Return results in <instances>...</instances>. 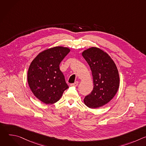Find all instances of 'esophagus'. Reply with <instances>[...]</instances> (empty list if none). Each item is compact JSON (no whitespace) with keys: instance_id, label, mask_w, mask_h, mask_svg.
<instances>
[{"instance_id":"1","label":"esophagus","mask_w":146,"mask_h":146,"mask_svg":"<svg viewBox=\"0 0 146 146\" xmlns=\"http://www.w3.org/2000/svg\"><path fill=\"white\" fill-rule=\"evenodd\" d=\"M78 81H76L74 83H73V84H70V86L76 87V86H78Z\"/></svg>"}]
</instances>
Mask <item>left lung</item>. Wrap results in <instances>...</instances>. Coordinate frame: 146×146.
<instances>
[{"instance_id": "1", "label": "left lung", "mask_w": 146, "mask_h": 146, "mask_svg": "<svg viewBox=\"0 0 146 146\" xmlns=\"http://www.w3.org/2000/svg\"><path fill=\"white\" fill-rule=\"evenodd\" d=\"M91 70L94 82L91 93L84 99L91 108L102 107L115 95L119 86V77L113 60L106 52L97 47H91L82 52Z\"/></svg>"}]
</instances>
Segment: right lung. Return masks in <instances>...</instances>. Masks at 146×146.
<instances>
[{"mask_svg":"<svg viewBox=\"0 0 146 146\" xmlns=\"http://www.w3.org/2000/svg\"><path fill=\"white\" fill-rule=\"evenodd\" d=\"M70 50L54 47L40 52L32 60L28 71V82L34 95L46 104L58 102L69 88L59 64Z\"/></svg>","mask_w":146,"mask_h":146,"instance_id":"1","label":"right lung"}]
</instances>
